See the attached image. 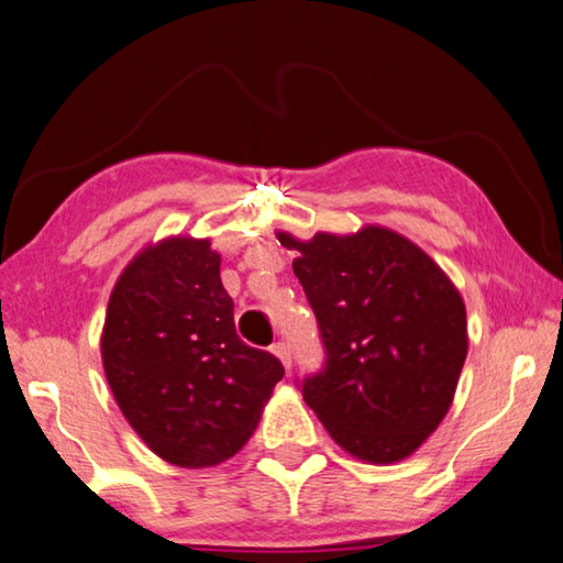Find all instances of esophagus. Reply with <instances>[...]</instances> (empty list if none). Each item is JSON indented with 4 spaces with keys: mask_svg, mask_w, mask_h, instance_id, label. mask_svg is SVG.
<instances>
[{
    "mask_svg": "<svg viewBox=\"0 0 563 563\" xmlns=\"http://www.w3.org/2000/svg\"><path fill=\"white\" fill-rule=\"evenodd\" d=\"M271 350H273V355L283 362L285 369L292 367V357H290V345H288V342H275Z\"/></svg>",
    "mask_w": 563,
    "mask_h": 563,
    "instance_id": "obj_1",
    "label": "esophagus"
}]
</instances>
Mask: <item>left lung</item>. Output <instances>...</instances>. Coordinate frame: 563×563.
<instances>
[{"label": "left lung", "mask_w": 563, "mask_h": 563, "mask_svg": "<svg viewBox=\"0 0 563 563\" xmlns=\"http://www.w3.org/2000/svg\"><path fill=\"white\" fill-rule=\"evenodd\" d=\"M325 367L302 379V399L332 440L362 462L393 464L424 444L450 412L466 360L460 290L422 247L383 225L357 233L280 231Z\"/></svg>", "instance_id": "8db88e82"}]
</instances>
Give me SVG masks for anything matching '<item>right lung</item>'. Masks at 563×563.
I'll return each mask as SVG.
<instances>
[{
    "instance_id": "add662e5",
    "label": "right lung",
    "mask_w": 563,
    "mask_h": 563,
    "mask_svg": "<svg viewBox=\"0 0 563 563\" xmlns=\"http://www.w3.org/2000/svg\"><path fill=\"white\" fill-rule=\"evenodd\" d=\"M107 383L148 450L184 470L243 450L285 369L238 338L208 238L151 243L113 285L101 332Z\"/></svg>"
}]
</instances>
